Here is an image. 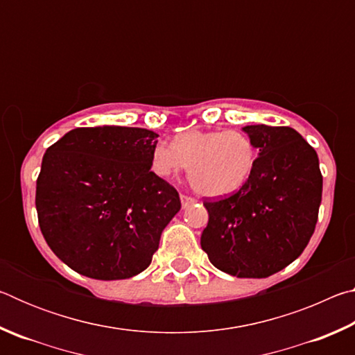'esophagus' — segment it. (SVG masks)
<instances>
[{
    "label": "esophagus",
    "instance_id": "esophagus-1",
    "mask_svg": "<svg viewBox=\"0 0 355 355\" xmlns=\"http://www.w3.org/2000/svg\"><path fill=\"white\" fill-rule=\"evenodd\" d=\"M180 199H182V207H183V208L189 207V205H192V203H196V202H197V200L194 199V197H191V196H184V194L180 196Z\"/></svg>",
    "mask_w": 355,
    "mask_h": 355
}]
</instances>
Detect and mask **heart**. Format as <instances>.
Wrapping results in <instances>:
<instances>
[{
  "label": "heart",
  "instance_id": "b5f03b06",
  "mask_svg": "<svg viewBox=\"0 0 355 355\" xmlns=\"http://www.w3.org/2000/svg\"><path fill=\"white\" fill-rule=\"evenodd\" d=\"M152 171L171 178L189 166V182L200 194L219 197L243 188L257 164V147L239 130H188L175 141L156 142Z\"/></svg>",
  "mask_w": 355,
  "mask_h": 355
}]
</instances>
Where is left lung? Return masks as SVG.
<instances>
[{"instance_id": "left-lung-1", "label": "left lung", "mask_w": 355, "mask_h": 355, "mask_svg": "<svg viewBox=\"0 0 355 355\" xmlns=\"http://www.w3.org/2000/svg\"><path fill=\"white\" fill-rule=\"evenodd\" d=\"M258 148L241 189L205 200L208 225L200 244L216 268L241 279H263L293 263L315 232L322 175L315 148L290 127L248 125Z\"/></svg>"}]
</instances>
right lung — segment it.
<instances>
[{"label":"right lung","instance_id":"1","mask_svg":"<svg viewBox=\"0 0 355 355\" xmlns=\"http://www.w3.org/2000/svg\"><path fill=\"white\" fill-rule=\"evenodd\" d=\"M158 135L146 128H75L46 148L35 186L39 225L50 249L98 280L142 272L182 202L152 172Z\"/></svg>","mask_w":355,"mask_h":355}]
</instances>
